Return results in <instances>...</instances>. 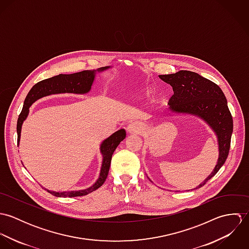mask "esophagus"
<instances>
[{
	"label": "esophagus",
	"instance_id": "obj_1",
	"mask_svg": "<svg viewBox=\"0 0 249 249\" xmlns=\"http://www.w3.org/2000/svg\"><path fill=\"white\" fill-rule=\"evenodd\" d=\"M141 129H142V127H141V125L138 123H131L126 127V131L129 134L139 133L141 131Z\"/></svg>",
	"mask_w": 249,
	"mask_h": 249
}]
</instances>
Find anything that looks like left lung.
I'll list each match as a JSON object with an SVG mask.
<instances>
[{
	"label": "left lung",
	"mask_w": 249,
	"mask_h": 249,
	"mask_svg": "<svg viewBox=\"0 0 249 249\" xmlns=\"http://www.w3.org/2000/svg\"><path fill=\"white\" fill-rule=\"evenodd\" d=\"M159 77L174 90V95L169 101V110L177 114H190L201 118L213 129L217 138L216 165L211 175L194 190L198 189L218 172L229 153L233 119L226 98L215 83L195 71L182 70L176 73L160 74Z\"/></svg>",
	"instance_id": "8db88e82"
}]
</instances>
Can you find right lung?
<instances>
[{
	"mask_svg": "<svg viewBox=\"0 0 249 249\" xmlns=\"http://www.w3.org/2000/svg\"><path fill=\"white\" fill-rule=\"evenodd\" d=\"M109 67L107 66V67H102V68L98 69L97 71L96 70H93V71L86 70V71H78V72L70 73V74L60 73L58 75L44 79V80L36 83V85L29 92V94L24 102V107L22 109V112L20 113L18 121H17V134H18L17 142H18V144H19L20 137H21L22 124L29 115L30 107H32V105L36 101L43 98V97L54 95V94H64V93H72V94H78V95L87 94L91 90L92 84L95 80L96 72L105 71ZM125 136H126L125 130L124 128H122V129L116 131L115 133H113L105 141H103L101 144V153L103 154V164H102L100 177L91 187L84 189V190L69 191V192H54V191H50L47 189H45V190H47L48 193H50L57 197L81 196H86V195L96 191L105 183L107 176H108L113 152L115 151V149L117 148L119 143L125 138Z\"/></svg>",
	"mask_w": 249,
	"mask_h": 249,
	"instance_id": "1",
	"label": "right lung"
}]
</instances>
